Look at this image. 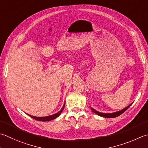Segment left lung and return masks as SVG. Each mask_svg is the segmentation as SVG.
I'll return each instance as SVG.
<instances>
[{
  "label": "left lung",
  "mask_w": 148,
  "mask_h": 148,
  "mask_svg": "<svg viewBox=\"0 0 148 148\" xmlns=\"http://www.w3.org/2000/svg\"><path fill=\"white\" fill-rule=\"evenodd\" d=\"M132 103H131L130 105H128V106L126 107V108H124V109L121 110H120V111H117V112H114V113H109V114H108H108H106V113H101V112H98L97 110H94V108H90L92 110V112H94V113H95V114L99 115V116H101V117H105V118H114V117H118L119 115H120L121 114H122L123 113L125 112L126 110L129 108V107L132 105Z\"/></svg>",
  "instance_id": "obj_1"
}]
</instances>
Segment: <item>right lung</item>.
<instances>
[{"mask_svg":"<svg viewBox=\"0 0 148 148\" xmlns=\"http://www.w3.org/2000/svg\"><path fill=\"white\" fill-rule=\"evenodd\" d=\"M65 105V103H64V105H63L62 108L58 112H57V113H56V114H53V115H49V116H46V117H34V116H33V115H29V114H27V115H29V116H30L31 117L34 119H36L37 121H49L53 120V119H56V118H57L59 116V115L61 114V113L62 112L63 110L64 109Z\"/></svg>","mask_w":148,"mask_h":148,"instance_id":"1","label":"right lung"}]
</instances>
